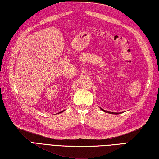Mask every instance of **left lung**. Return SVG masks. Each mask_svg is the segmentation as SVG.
Listing matches in <instances>:
<instances>
[{
	"instance_id": "8db88e82",
	"label": "left lung",
	"mask_w": 159,
	"mask_h": 159,
	"mask_svg": "<svg viewBox=\"0 0 159 159\" xmlns=\"http://www.w3.org/2000/svg\"><path fill=\"white\" fill-rule=\"evenodd\" d=\"M101 110H102L103 111L106 112V113H111V114H116V115H117V114H120V113H113V112H112V113H111V112H108V111H105V110H103V109H102V108H101Z\"/></svg>"
}]
</instances>
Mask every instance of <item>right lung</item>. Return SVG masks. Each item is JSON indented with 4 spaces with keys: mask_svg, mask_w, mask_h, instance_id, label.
Segmentation results:
<instances>
[{
    "mask_svg": "<svg viewBox=\"0 0 159 159\" xmlns=\"http://www.w3.org/2000/svg\"><path fill=\"white\" fill-rule=\"evenodd\" d=\"M62 112H63V111H62Z\"/></svg>",
    "mask_w": 159,
    "mask_h": 159,
    "instance_id": "obj_1",
    "label": "right lung"
}]
</instances>
